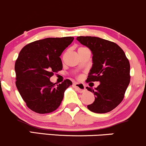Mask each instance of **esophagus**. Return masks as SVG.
Returning a JSON list of instances; mask_svg holds the SVG:
<instances>
[{
  "instance_id": "34e87169",
  "label": "esophagus",
  "mask_w": 146,
  "mask_h": 146,
  "mask_svg": "<svg viewBox=\"0 0 146 146\" xmlns=\"http://www.w3.org/2000/svg\"><path fill=\"white\" fill-rule=\"evenodd\" d=\"M73 86L74 87L76 90H77L78 92H81V93L84 92H86V87H85V86L83 84V83H74L73 84Z\"/></svg>"
}]
</instances>
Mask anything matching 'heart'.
<instances>
[{"label": "heart", "instance_id": "b5f03b06", "mask_svg": "<svg viewBox=\"0 0 146 146\" xmlns=\"http://www.w3.org/2000/svg\"><path fill=\"white\" fill-rule=\"evenodd\" d=\"M81 48H83V47H81Z\"/></svg>", "mask_w": 146, "mask_h": 146}]
</instances>
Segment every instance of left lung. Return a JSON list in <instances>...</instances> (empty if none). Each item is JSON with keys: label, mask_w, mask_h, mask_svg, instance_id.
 Returning a JSON list of instances; mask_svg holds the SVG:
<instances>
[{"label": "left lung", "mask_w": 146, "mask_h": 146, "mask_svg": "<svg viewBox=\"0 0 146 146\" xmlns=\"http://www.w3.org/2000/svg\"><path fill=\"white\" fill-rule=\"evenodd\" d=\"M76 40L91 50L92 66L87 82L99 81L94 89V101L88 108L95 113L110 112L120 104L130 83V63L123 50L114 42L94 36H78Z\"/></svg>", "instance_id": "8db88e82"}]
</instances>
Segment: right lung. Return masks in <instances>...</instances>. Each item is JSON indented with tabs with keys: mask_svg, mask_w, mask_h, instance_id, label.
Masks as SVG:
<instances>
[{
	"mask_svg": "<svg viewBox=\"0 0 146 146\" xmlns=\"http://www.w3.org/2000/svg\"><path fill=\"white\" fill-rule=\"evenodd\" d=\"M74 37L47 38L27 44L15 63L16 86L27 106L34 112L45 114L60 105L64 92L72 83L66 79L60 84L52 83L54 72L63 68L60 56Z\"/></svg>",
	"mask_w": 146,
	"mask_h": 146,
	"instance_id": "add662e5",
	"label": "right lung"
}]
</instances>
